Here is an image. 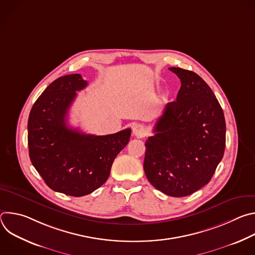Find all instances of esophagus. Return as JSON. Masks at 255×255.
Returning <instances> with one entry per match:
<instances>
[{
  "mask_svg": "<svg viewBox=\"0 0 255 255\" xmlns=\"http://www.w3.org/2000/svg\"><path fill=\"white\" fill-rule=\"evenodd\" d=\"M145 133H146V128H145L141 124H137L133 128V135L137 138H142L145 136Z\"/></svg>",
  "mask_w": 255,
  "mask_h": 255,
  "instance_id": "esophagus-1",
  "label": "esophagus"
}]
</instances>
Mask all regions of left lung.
<instances>
[{
  "label": "left lung",
  "instance_id": "left-lung-1",
  "mask_svg": "<svg viewBox=\"0 0 255 255\" xmlns=\"http://www.w3.org/2000/svg\"><path fill=\"white\" fill-rule=\"evenodd\" d=\"M181 86L145 142L144 171L149 183L171 197H186L211 180L226 143L222 108L196 72L169 67Z\"/></svg>",
  "mask_w": 255,
  "mask_h": 255
}]
</instances>
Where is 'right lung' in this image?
Masks as SVG:
<instances>
[{"mask_svg":"<svg viewBox=\"0 0 255 255\" xmlns=\"http://www.w3.org/2000/svg\"><path fill=\"white\" fill-rule=\"evenodd\" d=\"M87 86L79 74L58 78L36 100L28 119L33 166L51 190L72 197L89 195L105 183L131 135L130 128L96 136L68 127V109Z\"/></svg>","mask_w":255,"mask_h":255,"instance_id":"add662e5","label":"right lung"}]
</instances>
